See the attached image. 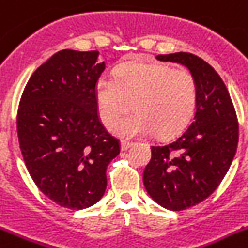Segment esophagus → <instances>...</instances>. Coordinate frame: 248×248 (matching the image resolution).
I'll list each match as a JSON object with an SVG mask.
<instances>
[{"instance_id": "obj_1", "label": "esophagus", "mask_w": 248, "mask_h": 248, "mask_svg": "<svg viewBox=\"0 0 248 248\" xmlns=\"http://www.w3.org/2000/svg\"><path fill=\"white\" fill-rule=\"evenodd\" d=\"M132 145H134V142H131V141L122 140L121 141V150H127L128 147H131Z\"/></svg>"}]
</instances>
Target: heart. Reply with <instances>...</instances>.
I'll return each mask as SVG.
<instances>
[{
    "instance_id": "heart-1",
    "label": "heart",
    "mask_w": 248,
    "mask_h": 248,
    "mask_svg": "<svg viewBox=\"0 0 248 248\" xmlns=\"http://www.w3.org/2000/svg\"><path fill=\"white\" fill-rule=\"evenodd\" d=\"M197 98V82L188 69L146 60L122 64L113 80L101 77L94 84L95 107L108 130L133 106L135 113L114 130L124 137L143 136L151 131L160 137L179 134L190 122Z\"/></svg>"
}]
</instances>
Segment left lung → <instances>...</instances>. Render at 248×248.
<instances>
[{"instance_id": "1", "label": "left lung", "mask_w": 248, "mask_h": 248, "mask_svg": "<svg viewBox=\"0 0 248 248\" xmlns=\"http://www.w3.org/2000/svg\"><path fill=\"white\" fill-rule=\"evenodd\" d=\"M183 64L198 87L194 120L164 145L151 146L143 185L154 201L169 211L199 204L218 188L238 145V121L228 89L207 62L190 53L157 55Z\"/></svg>"}]
</instances>
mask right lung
Here are the masks:
<instances>
[{
	"mask_svg": "<svg viewBox=\"0 0 248 248\" xmlns=\"http://www.w3.org/2000/svg\"><path fill=\"white\" fill-rule=\"evenodd\" d=\"M99 53L60 50L29 79L17 111L25 165L60 207L84 209L103 197L108 164L120 154L97 113L94 84L106 68Z\"/></svg>",
	"mask_w": 248,
	"mask_h": 248,
	"instance_id": "add662e5",
	"label": "right lung"
}]
</instances>
